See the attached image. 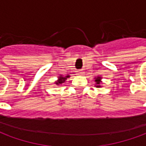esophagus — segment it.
Instances as JSON below:
<instances>
[{"instance_id": "34e87169", "label": "esophagus", "mask_w": 146, "mask_h": 146, "mask_svg": "<svg viewBox=\"0 0 146 146\" xmlns=\"http://www.w3.org/2000/svg\"><path fill=\"white\" fill-rule=\"evenodd\" d=\"M77 74H78V75H80V76H83V75L84 74V71H79Z\"/></svg>"}]
</instances>
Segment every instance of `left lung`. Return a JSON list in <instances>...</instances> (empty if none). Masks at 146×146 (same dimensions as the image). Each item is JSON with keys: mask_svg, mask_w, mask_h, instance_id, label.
Segmentation results:
<instances>
[{"mask_svg": "<svg viewBox=\"0 0 146 146\" xmlns=\"http://www.w3.org/2000/svg\"><path fill=\"white\" fill-rule=\"evenodd\" d=\"M102 77L101 76H95V85L96 86L97 88H101V87H102L101 83L102 82Z\"/></svg>", "mask_w": 146, "mask_h": 146, "instance_id": "left-lung-1", "label": "left lung"}]
</instances>
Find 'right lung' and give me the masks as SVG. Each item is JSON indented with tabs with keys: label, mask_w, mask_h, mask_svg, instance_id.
I'll return each instance as SVG.
<instances>
[{
	"label": "right lung",
	"mask_w": 146,
	"mask_h": 146,
	"mask_svg": "<svg viewBox=\"0 0 146 146\" xmlns=\"http://www.w3.org/2000/svg\"><path fill=\"white\" fill-rule=\"evenodd\" d=\"M70 75H66V76H63L62 75H59V76H58V80L56 81H54V84H56V85H59V84H63L66 80H67V78H70Z\"/></svg>",
	"instance_id": "obj_1"
}]
</instances>
